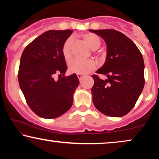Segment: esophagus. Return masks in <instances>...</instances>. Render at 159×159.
Here are the masks:
<instances>
[{
    "mask_svg": "<svg viewBox=\"0 0 159 159\" xmlns=\"http://www.w3.org/2000/svg\"><path fill=\"white\" fill-rule=\"evenodd\" d=\"M77 76H78V79H79L80 81H81V80L82 79V78H84V75H80V74H78V75H77Z\"/></svg>",
    "mask_w": 159,
    "mask_h": 159,
    "instance_id": "34e87169",
    "label": "esophagus"
}]
</instances>
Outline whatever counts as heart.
Listing matches in <instances>:
<instances>
[{
  "label": "heart",
  "mask_w": 159,
  "mask_h": 159,
  "mask_svg": "<svg viewBox=\"0 0 159 159\" xmlns=\"http://www.w3.org/2000/svg\"><path fill=\"white\" fill-rule=\"evenodd\" d=\"M82 38L84 39V41L88 44L89 47L92 50H96L101 45V39L97 35L94 34H91V33L85 34L82 36ZM72 43H73V37L69 36L64 42L62 47V54L66 61H69L72 58ZM68 67L69 72L72 73L86 75L93 71L96 69V64L93 61H91V60L81 61L75 59L69 62Z\"/></svg>",
  "instance_id": "b5f03b06"
}]
</instances>
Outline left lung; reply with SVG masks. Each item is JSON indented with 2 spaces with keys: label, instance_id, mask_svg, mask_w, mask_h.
Instances as JSON below:
<instances>
[{
  "label": "left lung",
  "instance_id": "8db88e82",
  "mask_svg": "<svg viewBox=\"0 0 159 159\" xmlns=\"http://www.w3.org/2000/svg\"><path fill=\"white\" fill-rule=\"evenodd\" d=\"M101 36L107 46L106 59L96 73L91 89L95 107L103 114L120 117L135 105L144 87V62L136 45L115 30H89Z\"/></svg>",
  "mask_w": 159,
  "mask_h": 159
}]
</instances>
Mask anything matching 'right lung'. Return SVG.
Masks as SVG:
<instances>
[{
    "label": "right lung",
    "instance_id": "right-lung-1",
    "mask_svg": "<svg viewBox=\"0 0 159 159\" xmlns=\"http://www.w3.org/2000/svg\"><path fill=\"white\" fill-rule=\"evenodd\" d=\"M72 32L48 30L33 40L21 54L18 74L20 88L30 109L42 118L58 117L73 103L79 80L76 74L65 77L67 66L62 54L63 43ZM55 74L61 78L55 81Z\"/></svg>",
    "mask_w": 159,
    "mask_h": 159
}]
</instances>
